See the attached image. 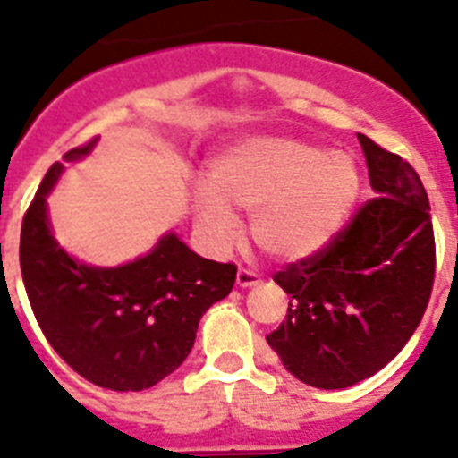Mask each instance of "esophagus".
Segmentation results:
<instances>
[{"label": "esophagus", "mask_w": 458, "mask_h": 458, "mask_svg": "<svg viewBox=\"0 0 458 458\" xmlns=\"http://www.w3.org/2000/svg\"><path fill=\"white\" fill-rule=\"evenodd\" d=\"M259 275L254 270H247V267H238V275H236V284L241 288H250V286H257L259 284Z\"/></svg>", "instance_id": "esophagus-1"}]
</instances>
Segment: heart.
Returning <instances> with one entry per match:
<instances>
[{
  "instance_id": "heart-1",
  "label": "heart",
  "mask_w": 458,
  "mask_h": 458,
  "mask_svg": "<svg viewBox=\"0 0 458 458\" xmlns=\"http://www.w3.org/2000/svg\"><path fill=\"white\" fill-rule=\"evenodd\" d=\"M195 217L213 250L238 241L233 211H251L254 242L276 261L313 257L341 232L360 191L354 158L297 138L259 136L213 158Z\"/></svg>"
}]
</instances>
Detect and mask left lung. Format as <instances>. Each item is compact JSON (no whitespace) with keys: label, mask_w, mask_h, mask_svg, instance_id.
<instances>
[{"label":"left lung","mask_w":458,"mask_h":458,"mask_svg":"<svg viewBox=\"0 0 458 458\" xmlns=\"http://www.w3.org/2000/svg\"><path fill=\"white\" fill-rule=\"evenodd\" d=\"M377 197L318 254L272 279L291 295L267 345L300 381L325 391L368 379L420 325L436 272L429 199L418 172L363 133Z\"/></svg>","instance_id":"8db88e82"}]
</instances>
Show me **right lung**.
I'll use <instances>...</instances> for the list:
<instances>
[{"mask_svg":"<svg viewBox=\"0 0 458 458\" xmlns=\"http://www.w3.org/2000/svg\"><path fill=\"white\" fill-rule=\"evenodd\" d=\"M88 145L63 154L79 161ZM63 172L54 163L29 204L20 270L29 304L49 345L74 372L108 391H145L182 366L207 309L232 293L233 263L201 259L174 233L120 267L74 261L54 241L47 195Z\"/></svg>","mask_w":458,"mask_h":458,"instance_id":"add662e5","label":"right lung"}]
</instances>
